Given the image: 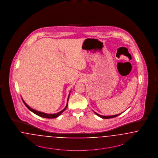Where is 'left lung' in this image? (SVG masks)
Instances as JSON below:
<instances>
[{
  "mask_svg": "<svg viewBox=\"0 0 158 158\" xmlns=\"http://www.w3.org/2000/svg\"><path fill=\"white\" fill-rule=\"evenodd\" d=\"M95 113H96V114H97V116H98L99 117H102V118H113V117H116L118 116V115H120V114H116V115H113V116H102V115H100V114H97V113L96 112H94Z\"/></svg>",
  "mask_w": 158,
  "mask_h": 158,
  "instance_id": "1",
  "label": "left lung"
}]
</instances>
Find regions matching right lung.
<instances>
[{"instance_id": "1", "label": "right lung", "mask_w": 158, "mask_h": 158, "mask_svg": "<svg viewBox=\"0 0 158 158\" xmlns=\"http://www.w3.org/2000/svg\"><path fill=\"white\" fill-rule=\"evenodd\" d=\"M69 94H70V93H69ZM69 94L68 100H67V105H66L65 107L63 110H61V111H60V112H58V113H55V114H47V113H42V112H40V111H36V110H34V109H33L31 108L29 106H28L27 104V103H25V102L23 101V100L22 98V99L23 102V103L25 104V105L26 106V107H27V109H28L29 110H31L32 112H33V113H35V114H36V115H38V116H39L42 117H44V118H56V117L59 116L62 113L64 110H65V109H67V106H68V103H69Z\"/></svg>"}]
</instances>
